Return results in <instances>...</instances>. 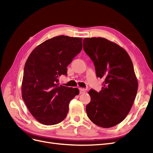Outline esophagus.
I'll return each mask as SVG.
<instances>
[{
  "instance_id": "1",
  "label": "esophagus",
  "mask_w": 153,
  "mask_h": 153,
  "mask_svg": "<svg viewBox=\"0 0 153 153\" xmlns=\"http://www.w3.org/2000/svg\"><path fill=\"white\" fill-rule=\"evenodd\" d=\"M79 90H80V94H83L85 92L86 89H84V88H79Z\"/></svg>"
}]
</instances>
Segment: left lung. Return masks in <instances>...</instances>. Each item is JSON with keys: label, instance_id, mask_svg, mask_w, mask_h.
<instances>
[{"label": "left lung", "instance_id": "obj_1", "mask_svg": "<svg viewBox=\"0 0 153 153\" xmlns=\"http://www.w3.org/2000/svg\"><path fill=\"white\" fill-rule=\"evenodd\" d=\"M83 47L94 62L96 76L104 80L100 92L89 91L87 116L97 126L113 127L126 118L137 95L138 81L131 58L121 47L103 38H85Z\"/></svg>", "mask_w": 153, "mask_h": 153}]
</instances>
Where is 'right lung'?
Returning a JSON list of instances; mask_svg holds the SVG:
<instances>
[{
  "mask_svg": "<svg viewBox=\"0 0 153 153\" xmlns=\"http://www.w3.org/2000/svg\"><path fill=\"white\" fill-rule=\"evenodd\" d=\"M82 39L59 36L36 47L27 59L22 84V98L40 123L53 125L66 118L70 101L79 94L77 88L59 85L67 67L80 52Z\"/></svg>",
  "mask_w": 153,
  "mask_h": 153,
  "instance_id": "add662e5",
  "label": "right lung"
}]
</instances>
